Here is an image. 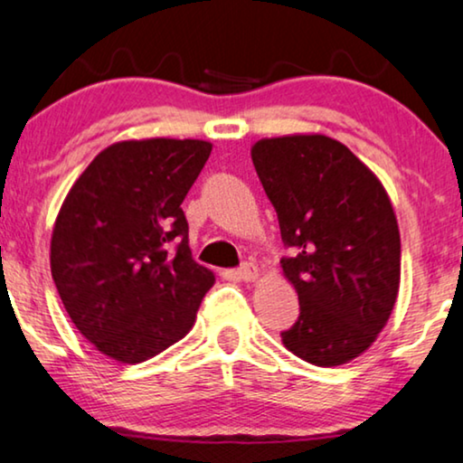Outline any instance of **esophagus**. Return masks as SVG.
<instances>
[{"mask_svg": "<svg viewBox=\"0 0 463 463\" xmlns=\"http://www.w3.org/2000/svg\"><path fill=\"white\" fill-rule=\"evenodd\" d=\"M238 276H240V280H244V282H255L259 278V268L252 263H244L242 268L238 269Z\"/></svg>", "mask_w": 463, "mask_h": 463, "instance_id": "34e87169", "label": "esophagus"}]
</instances>
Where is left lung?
<instances>
[{
	"instance_id": "1",
	"label": "left lung",
	"mask_w": 463,
	"mask_h": 463,
	"mask_svg": "<svg viewBox=\"0 0 463 463\" xmlns=\"http://www.w3.org/2000/svg\"><path fill=\"white\" fill-rule=\"evenodd\" d=\"M293 257L282 271L299 318L282 344L316 366L369 350L401 287V232L390 195L344 143L325 135L261 138L250 149Z\"/></svg>"
}]
</instances>
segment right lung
<instances>
[{"instance_id":"1","label":"right lung","mask_w":463,"mask_h":463,"mask_svg":"<svg viewBox=\"0 0 463 463\" xmlns=\"http://www.w3.org/2000/svg\"><path fill=\"white\" fill-rule=\"evenodd\" d=\"M213 143L119 141L69 189L50 269L75 328L100 354L137 364L192 331L214 274L195 263L183 200Z\"/></svg>"}]
</instances>
